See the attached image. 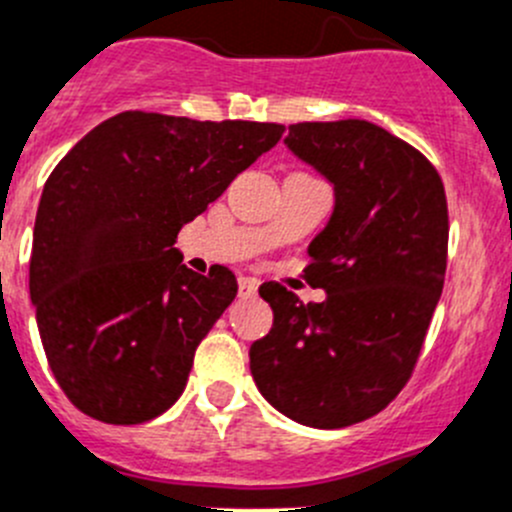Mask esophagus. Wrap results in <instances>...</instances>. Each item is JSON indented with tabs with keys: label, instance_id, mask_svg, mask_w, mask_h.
Returning a JSON list of instances; mask_svg holds the SVG:
<instances>
[{
	"label": "esophagus",
	"instance_id": "34e87169",
	"mask_svg": "<svg viewBox=\"0 0 512 512\" xmlns=\"http://www.w3.org/2000/svg\"><path fill=\"white\" fill-rule=\"evenodd\" d=\"M260 283L255 278H240V295L242 298H252L257 293Z\"/></svg>",
	"mask_w": 512,
	"mask_h": 512
}]
</instances>
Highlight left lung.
<instances>
[{"mask_svg":"<svg viewBox=\"0 0 512 512\" xmlns=\"http://www.w3.org/2000/svg\"><path fill=\"white\" fill-rule=\"evenodd\" d=\"M285 146L336 194L305 270L326 300L260 285L275 318L250 346V371L293 422L351 427L379 414L417 366L447 270L444 184L417 148L358 118L293 123Z\"/></svg>","mask_w":512,"mask_h":512,"instance_id":"8db88e82","label":"left lung"}]
</instances>
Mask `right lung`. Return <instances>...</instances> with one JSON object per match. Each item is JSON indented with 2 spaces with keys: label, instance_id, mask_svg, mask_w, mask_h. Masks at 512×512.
Instances as JSON below:
<instances>
[{
  "label": "right lung",
  "instance_id": "obj_1",
  "mask_svg": "<svg viewBox=\"0 0 512 512\" xmlns=\"http://www.w3.org/2000/svg\"><path fill=\"white\" fill-rule=\"evenodd\" d=\"M280 123L126 111L55 166L32 234L30 298L57 384L105 424L174 404L237 295L232 270L181 265L176 234L283 136Z\"/></svg>",
  "mask_w": 512,
  "mask_h": 512
}]
</instances>
